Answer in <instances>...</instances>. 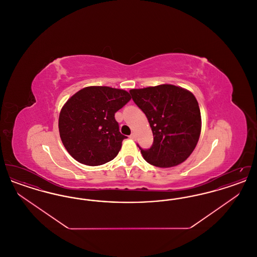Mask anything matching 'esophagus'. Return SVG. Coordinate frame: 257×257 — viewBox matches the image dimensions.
Here are the masks:
<instances>
[{
	"instance_id": "esophagus-1",
	"label": "esophagus",
	"mask_w": 257,
	"mask_h": 257,
	"mask_svg": "<svg viewBox=\"0 0 257 257\" xmlns=\"http://www.w3.org/2000/svg\"><path fill=\"white\" fill-rule=\"evenodd\" d=\"M130 139H132V140H136V134L135 133H132V134L130 135Z\"/></svg>"
}]
</instances>
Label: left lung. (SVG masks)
<instances>
[{
	"label": "left lung",
	"instance_id": "left-lung-1",
	"mask_svg": "<svg viewBox=\"0 0 257 257\" xmlns=\"http://www.w3.org/2000/svg\"><path fill=\"white\" fill-rule=\"evenodd\" d=\"M130 94L145 112L154 141L149 149L140 147L144 159L158 168L175 167L192 154L201 132V115L195 95L173 85L134 88Z\"/></svg>",
	"mask_w": 257,
	"mask_h": 257
}]
</instances>
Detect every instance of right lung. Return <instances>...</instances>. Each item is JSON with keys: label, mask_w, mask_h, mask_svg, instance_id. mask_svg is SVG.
<instances>
[{"label": "right lung", "mask_w": 257, "mask_h": 257, "mask_svg": "<svg viewBox=\"0 0 257 257\" xmlns=\"http://www.w3.org/2000/svg\"><path fill=\"white\" fill-rule=\"evenodd\" d=\"M131 99L123 89L86 86L61 108L59 131L67 152L81 164L100 166L116 157L122 141L114 113Z\"/></svg>", "instance_id": "right-lung-1"}]
</instances>
